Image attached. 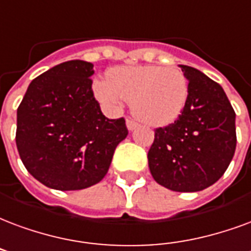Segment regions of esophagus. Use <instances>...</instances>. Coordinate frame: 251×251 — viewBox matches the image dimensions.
Wrapping results in <instances>:
<instances>
[{
    "instance_id": "esophagus-1",
    "label": "esophagus",
    "mask_w": 251,
    "mask_h": 251,
    "mask_svg": "<svg viewBox=\"0 0 251 251\" xmlns=\"http://www.w3.org/2000/svg\"><path fill=\"white\" fill-rule=\"evenodd\" d=\"M126 127H127V130L129 131H133L137 129V124H135L134 121L131 120H127L126 121Z\"/></svg>"
}]
</instances>
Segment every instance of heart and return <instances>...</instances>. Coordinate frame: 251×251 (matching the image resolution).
Here are the masks:
<instances>
[{
    "label": "heart",
    "instance_id": "heart-1",
    "mask_svg": "<svg viewBox=\"0 0 251 251\" xmlns=\"http://www.w3.org/2000/svg\"><path fill=\"white\" fill-rule=\"evenodd\" d=\"M102 102L121 106L131 102L137 120L148 126L170 125L181 116L189 97V83L181 70L163 66H120L109 70L107 78L94 82Z\"/></svg>",
    "mask_w": 251,
    "mask_h": 251
}]
</instances>
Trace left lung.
<instances>
[{
    "label": "left lung",
    "instance_id": "obj_1",
    "mask_svg": "<svg viewBox=\"0 0 251 251\" xmlns=\"http://www.w3.org/2000/svg\"><path fill=\"white\" fill-rule=\"evenodd\" d=\"M178 66L189 81L187 102L174 124L155 130L148 161L161 186L200 192L217 182L233 159L235 113L220 83L192 66Z\"/></svg>",
    "mask_w": 251,
    "mask_h": 251
}]
</instances>
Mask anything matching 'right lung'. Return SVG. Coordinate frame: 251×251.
Masks as SVG:
<instances>
[{"instance_id": "obj_1", "label": "right lung", "mask_w": 251, "mask_h": 251, "mask_svg": "<svg viewBox=\"0 0 251 251\" xmlns=\"http://www.w3.org/2000/svg\"><path fill=\"white\" fill-rule=\"evenodd\" d=\"M94 65L72 59L29 85L17 109L16 144L37 181L55 190H81L106 176L125 120L102 114L92 90Z\"/></svg>"}]
</instances>
